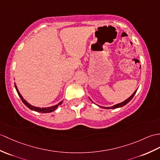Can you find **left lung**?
<instances>
[{
  "label": "left lung",
  "instance_id": "8db88e82",
  "mask_svg": "<svg viewBox=\"0 0 160 160\" xmlns=\"http://www.w3.org/2000/svg\"><path fill=\"white\" fill-rule=\"evenodd\" d=\"M136 91H137V90L136 91H134V92H133V93L130 96V97H129L128 99H127L125 100V101H124V102H122V103H118V104H116V105H114V106H112V107H102V108H105V109H111V108H120V107H122V106H124L125 105H126L127 104V103H128V102H129L132 100V99L133 98V96L135 95V94H136Z\"/></svg>",
  "mask_w": 160,
  "mask_h": 160
}]
</instances>
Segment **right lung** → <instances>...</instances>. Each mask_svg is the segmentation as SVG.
<instances>
[{
	"mask_svg": "<svg viewBox=\"0 0 160 160\" xmlns=\"http://www.w3.org/2000/svg\"><path fill=\"white\" fill-rule=\"evenodd\" d=\"M15 88H16V91H17V92L18 95H19V97L20 98L21 100L22 101V102H23L24 103V105L26 106H27L29 109H31L32 110H34V111H36V112H43V113H49V112H53V111H54L57 108L58 106L59 105H61V103H62V102H61L60 103H58L57 105L56 106H52V107H48V108H38V107H35L33 106H31L30 103H28L27 101H26L25 99H24V98H22V96L21 95V94L20 93L19 91H18V89L17 88V86L16 84H15Z\"/></svg>",
	"mask_w": 160,
	"mask_h": 160,
	"instance_id": "1",
	"label": "right lung"
}]
</instances>
